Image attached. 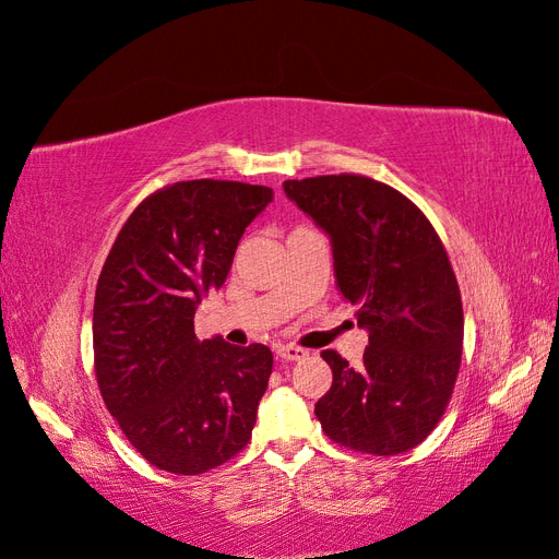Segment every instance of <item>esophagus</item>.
Instances as JSON below:
<instances>
[{
    "label": "esophagus",
    "instance_id": "1",
    "mask_svg": "<svg viewBox=\"0 0 559 559\" xmlns=\"http://www.w3.org/2000/svg\"><path fill=\"white\" fill-rule=\"evenodd\" d=\"M276 356L281 361H302V359H307V349L297 347V345H281L276 349Z\"/></svg>",
    "mask_w": 559,
    "mask_h": 559
}]
</instances>
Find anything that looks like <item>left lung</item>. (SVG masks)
<instances>
[{"label": "left lung", "mask_w": 559, "mask_h": 559, "mask_svg": "<svg viewBox=\"0 0 559 559\" xmlns=\"http://www.w3.org/2000/svg\"><path fill=\"white\" fill-rule=\"evenodd\" d=\"M283 189L331 236L342 299L368 328L361 368L321 352L333 368L313 408L325 437L368 455L416 449L447 411L463 356V302L447 248L416 203L370 177L290 179Z\"/></svg>", "instance_id": "8db88e82"}]
</instances>
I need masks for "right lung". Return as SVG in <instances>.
<instances>
[{"instance_id":"right-lung-1","label":"right lung","mask_w":559,"mask_h":559,"mask_svg":"<svg viewBox=\"0 0 559 559\" xmlns=\"http://www.w3.org/2000/svg\"><path fill=\"white\" fill-rule=\"evenodd\" d=\"M274 191L193 179L143 198L106 257L94 297L98 392L132 447L171 475H203L248 447L274 354L200 342L193 317L231 269Z\"/></svg>"}]
</instances>
